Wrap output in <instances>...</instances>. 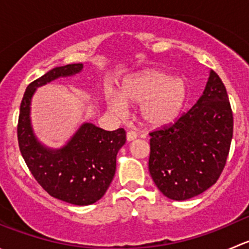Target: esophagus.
I'll list each match as a JSON object with an SVG mask.
<instances>
[{
    "instance_id": "esophagus-1",
    "label": "esophagus",
    "mask_w": 249,
    "mask_h": 249,
    "mask_svg": "<svg viewBox=\"0 0 249 249\" xmlns=\"http://www.w3.org/2000/svg\"><path fill=\"white\" fill-rule=\"evenodd\" d=\"M137 136H139V135H137L136 131H132V130H130V131H127V134H126V140L130 142V141L136 140Z\"/></svg>"
}]
</instances>
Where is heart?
Here are the masks:
<instances>
[{
  "label": "heart",
  "mask_w": 249,
  "mask_h": 249,
  "mask_svg": "<svg viewBox=\"0 0 249 249\" xmlns=\"http://www.w3.org/2000/svg\"><path fill=\"white\" fill-rule=\"evenodd\" d=\"M107 106L117 114H124L126 104L141 105L140 117L149 127L172 124L188 101V85L182 78L162 70H145L123 82L119 95L106 96Z\"/></svg>",
  "instance_id": "obj_1"
}]
</instances>
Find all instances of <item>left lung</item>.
I'll list each match as a JSON object with an SVG mask.
<instances>
[{
    "label": "left lung",
    "instance_id": "8db88e82",
    "mask_svg": "<svg viewBox=\"0 0 249 249\" xmlns=\"http://www.w3.org/2000/svg\"><path fill=\"white\" fill-rule=\"evenodd\" d=\"M232 110L222 79L211 70L196 104L170 126L150 132V176L158 189L177 201L212 187L227 162Z\"/></svg>",
    "mask_w": 249,
    "mask_h": 249
}]
</instances>
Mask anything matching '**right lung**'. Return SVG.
Returning a JSON list of instances; mask_svg holds the SVG:
<instances>
[{
  "mask_svg": "<svg viewBox=\"0 0 249 249\" xmlns=\"http://www.w3.org/2000/svg\"><path fill=\"white\" fill-rule=\"evenodd\" d=\"M83 64L55 67L25 90L18 122L20 152L35 179L55 199L77 206L99 201L108 189L117 167V154L125 144L124 129L106 131L84 123L62 148L42 144L32 130L31 99L38 87L60 77L79 73Z\"/></svg>",
  "mask_w": 249,
  "mask_h": 249,
  "instance_id": "obj_1",
  "label": "right lung"
}]
</instances>
